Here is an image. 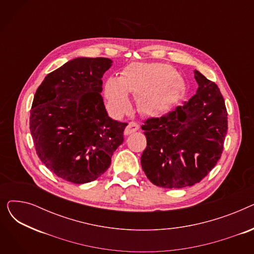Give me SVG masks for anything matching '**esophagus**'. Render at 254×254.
I'll use <instances>...</instances> for the list:
<instances>
[{
	"instance_id": "esophagus-1",
	"label": "esophagus",
	"mask_w": 254,
	"mask_h": 254,
	"mask_svg": "<svg viewBox=\"0 0 254 254\" xmlns=\"http://www.w3.org/2000/svg\"><path fill=\"white\" fill-rule=\"evenodd\" d=\"M138 129H139V125L136 124V123H134V122H130V123L127 125V128L125 129V135H126V136L130 135V134H132V132L137 131Z\"/></svg>"
}]
</instances>
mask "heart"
<instances>
[{
  "label": "heart",
  "instance_id": "1",
  "mask_svg": "<svg viewBox=\"0 0 254 254\" xmlns=\"http://www.w3.org/2000/svg\"><path fill=\"white\" fill-rule=\"evenodd\" d=\"M177 71L166 64H135L126 69L119 79L106 83V97L118 113L127 112V93L140 97L143 112L157 115L167 112L183 95L184 83Z\"/></svg>",
  "mask_w": 254,
  "mask_h": 254
}]
</instances>
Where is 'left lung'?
Wrapping results in <instances>:
<instances>
[{
	"label": "left lung",
	"instance_id": "8db88e82",
	"mask_svg": "<svg viewBox=\"0 0 254 254\" xmlns=\"http://www.w3.org/2000/svg\"><path fill=\"white\" fill-rule=\"evenodd\" d=\"M196 93L189 102L141 127L147 146L142 169L156 186L183 189L198 183L215 167L228 131V111L218 86L198 71Z\"/></svg>",
	"mask_w": 254,
	"mask_h": 254
}]
</instances>
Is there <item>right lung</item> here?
Here are the masks:
<instances>
[{
    "mask_svg": "<svg viewBox=\"0 0 254 254\" xmlns=\"http://www.w3.org/2000/svg\"><path fill=\"white\" fill-rule=\"evenodd\" d=\"M106 58H77L49 73L35 93L30 129L37 155L58 177L91 182L108 170L127 123L108 116L102 77Z\"/></svg>",
    "mask_w": 254,
    "mask_h": 254,
    "instance_id": "1",
    "label": "right lung"
}]
</instances>
